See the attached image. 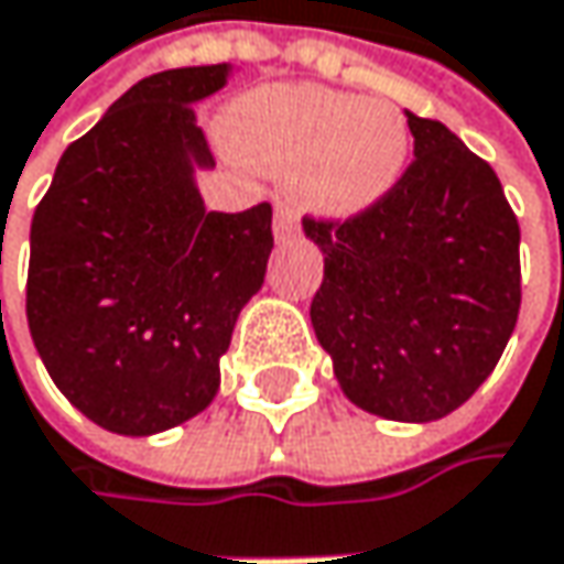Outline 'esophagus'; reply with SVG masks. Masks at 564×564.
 Returning <instances> with one entry per match:
<instances>
[{
  "mask_svg": "<svg viewBox=\"0 0 564 564\" xmlns=\"http://www.w3.org/2000/svg\"><path fill=\"white\" fill-rule=\"evenodd\" d=\"M272 234H275V243H289L299 237V220L289 207H279L275 217H272Z\"/></svg>",
  "mask_w": 564,
  "mask_h": 564,
  "instance_id": "obj_1",
  "label": "esophagus"
}]
</instances>
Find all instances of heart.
Listing matches in <instances>:
<instances>
[{"instance_id":"1","label":"heart","mask_w":564,"mask_h":564,"mask_svg":"<svg viewBox=\"0 0 564 564\" xmlns=\"http://www.w3.org/2000/svg\"><path fill=\"white\" fill-rule=\"evenodd\" d=\"M227 142L265 175H292L295 200L324 220H354L387 200L409 169L402 112L357 94L282 84L237 100Z\"/></svg>"}]
</instances>
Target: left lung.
<instances>
[{"instance_id":"left-lung-1","label":"left lung","mask_w":564,"mask_h":564,"mask_svg":"<svg viewBox=\"0 0 564 564\" xmlns=\"http://www.w3.org/2000/svg\"><path fill=\"white\" fill-rule=\"evenodd\" d=\"M415 162L347 224L305 220L324 256L317 344L344 395L389 422H435L494 373L520 315V224L458 135L405 112Z\"/></svg>"}]
</instances>
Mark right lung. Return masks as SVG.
Wrapping results in <instances>:
<instances>
[{
    "label": "right lung",
    "instance_id": "obj_1",
    "mask_svg": "<svg viewBox=\"0 0 564 564\" xmlns=\"http://www.w3.org/2000/svg\"><path fill=\"white\" fill-rule=\"evenodd\" d=\"M234 64L129 87L57 162L32 220L25 312L67 402L106 432L149 438L204 412L234 324L262 289L272 207L207 210L214 169L194 106Z\"/></svg>",
    "mask_w": 564,
    "mask_h": 564
}]
</instances>
